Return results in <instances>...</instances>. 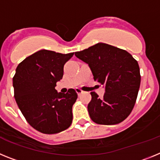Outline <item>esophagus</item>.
Wrapping results in <instances>:
<instances>
[{
  "label": "esophagus",
  "mask_w": 160,
  "mask_h": 160,
  "mask_svg": "<svg viewBox=\"0 0 160 160\" xmlns=\"http://www.w3.org/2000/svg\"><path fill=\"white\" fill-rule=\"evenodd\" d=\"M76 92H77V94H78V95H80V94H82L83 93L82 90H81V89H79V88H76Z\"/></svg>",
  "instance_id": "obj_1"
}]
</instances>
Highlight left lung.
<instances>
[{
    "label": "left lung",
    "instance_id": "1",
    "mask_svg": "<svg viewBox=\"0 0 160 160\" xmlns=\"http://www.w3.org/2000/svg\"><path fill=\"white\" fill-rule=\"evenodd\" d=\"M75 56L89 65L94 81L105 87L102 98L90 93V118L102 125L122 122L132 111L140 87L138 62L128 51L105 43L75 52Z\"/></svg>",
    "mask_w": 160,
    "mask_h": 160
}]
</instances>
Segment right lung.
Listing matches in <instances>:
<instances>
[{
	"mask_svg": "<svg viewBox=\"0 0 160 160\" xmlns=\"http://www.w3.org/2000/svg\"><path fill=\"white\" fill-rule=\"evenodd\" d=\"M73 53L42 49L19 63L12 78L14 97L28 123L43 134H57L72 123V107L78 98L73 89L58 93L56 83Z\"/></svg>",
	"mask_w": 160,
	"mask_h": 160,
	"instance_id": "right-lung-1",
	"label": "right lung"
}]
</instances>
